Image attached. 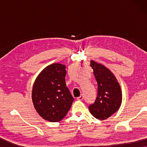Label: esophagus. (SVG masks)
Instances as JSON below:
<instances>
[{
    "label": "esophagus",
    "mask_w": 147,
    "mask_h": 147,
    "mask_svg": "<svg viewBox=\"0 0 147 147\" xmlns=\"http://www.w3.org/2000/svg\"><path fill=\"white\" fill-rule=\"evenodd\" d=\"M83 99H84V96L82 95H82H80L79 97L77 98V100H82Z\"/></svg>",
    "instance_id": "obj_1"
}]
</instances>
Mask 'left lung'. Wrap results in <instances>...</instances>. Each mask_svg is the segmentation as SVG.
<instances>
[{
  "instance_id": "obj_1",
  "label": "left lung",
  "mask_w": 147,
  "mask_h": 147,
  "mask_svg": "<svg viewBox=\"0 0 147 147\" xmlns=\"http://www.w3.org/2000/svg\"><path fill=\"white\" fill-rule=\"evenodd\" d=\"M98 84L97 97L89 106L92 115L98 120L110 117L119 109L122 103V91L114 74L102 64L90 61Z\"/></svg>"
}]
</instances>
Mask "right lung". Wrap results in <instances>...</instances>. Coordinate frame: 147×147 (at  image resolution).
I'll return each mask as SVG.
<instances>
[{
    "mask_svg": "<svg viewBox=\"0 0 147 147\" xmlns=\"http://www.w3.org/2000/svg\"><path fill=\"white\" fill-rule=\"evenodd\" d=\"M65 75V65L53 63L40 73L34 83V106L39 115L49 122L63 119L74 100L66 86Z\"/></svg>",
    "mask_w": 147,
    "mask_h": 147,
    "instance_id": "right-lung-1",
    "label": "right lung"
}]
</instances>
